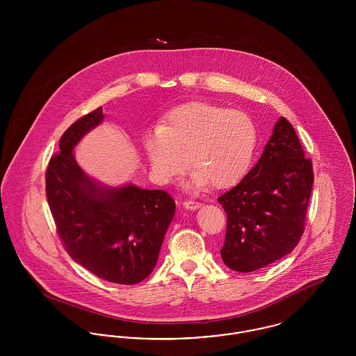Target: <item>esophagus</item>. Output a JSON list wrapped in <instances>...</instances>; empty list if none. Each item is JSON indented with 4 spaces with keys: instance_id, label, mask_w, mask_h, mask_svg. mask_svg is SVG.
<instances>
[{
    "instance_id": "obj_1",
    "label": "esophagus",
    "mask_w": 356,
    "mask_h": 356,
    "mask_svg": "<svg viewBox=\"0 0 356 356\" xmlns=\"http://www.w3.org/2000/svg\"><path fill=\"white\" fill-rule=\"evenodd\" d=\"M183 206H184V209L193 211V210H197V209L202 206V203L195 202V200H186V202L183 203Z\"/></svg>"
}]
</instances>
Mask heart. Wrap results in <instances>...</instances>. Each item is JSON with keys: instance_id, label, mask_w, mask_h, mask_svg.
<instances>
[{"instance_id": "1", "label": "heart", "mask_w": 356, "mask_h": 356, "mask_svg": "<svg viewBox=\"0 0 356 356\" xmlns=\"http://www.w3.org/2000/svg\"><path fill=\"white\" fill-rule=\"evenodd\" d=\"M142 145L159 183L181 175L188 156L191 188L211 183L226 190L245 176L257 146V127L244 111L190 102L168 111L156 129L143 134Z\"/></svg>"}]
</instances>
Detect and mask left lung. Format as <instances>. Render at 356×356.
<instances>
[{
	"instance_id": "8db88e82",
	"label": "left lung",
	"mask_w": 356,
	"mask_h": 356,
	"mask_svg": "<svg viewBox=\"0 0 356 356\" xmlns=\"http://www.w3.org/2000/svg\"><path fill=\"white\" fill-rule=\"evenodd\" d=\"M313 180L294 127L279 118L257 164L219 196L227 217L223 263L252 273L289 254L303 234Z\"/></svg>"
}]
</instances>
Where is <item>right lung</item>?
I'll return each instance as SVG.
<instances>
[{
	"label": "right lung",
	"instance_id": "1",
	"mask_svg": "<svg viewBox=\"0 0 356 356\" xmlns=\"http://www.w3.org/2000/svg\"><path fill=\"white\" fill-rule=\"evenodd\" d=\"M103 119L100 107L63 133L46 172V195L70 257L111 283L136 284L156 267L176 204L163 190L104 187L82 170L73 149Z\"/></svg>",
	"mask_w": 356,
	"mask_h": 356
}]
</instances>
